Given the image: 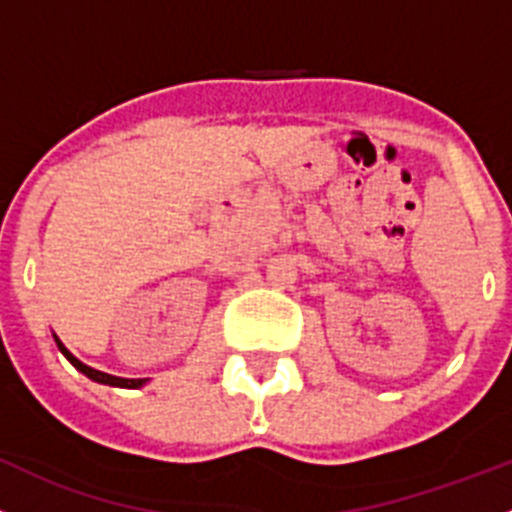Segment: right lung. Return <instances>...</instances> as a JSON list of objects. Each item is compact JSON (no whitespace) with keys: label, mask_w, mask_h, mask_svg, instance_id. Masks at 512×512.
<instances>
[{"label":"right lung","mask_w":512,"mask_h":512,"mask_svg":"<svg viewBox=\"0 0 512 512\" xmlns=\"http://www.w3.org/2000/svg\"><path fill=\"white\" fill-rule=\"evenodd\" d=\"M54 340H57V337H54ZM57 347L64 352V357H67V360L72 362V365L77 367L79 372H84V375L89 377V380H97V382H102V385H117V388H140V385H145V377H140V380H127V377H114V375H107V372L92 370V367H89V365L79 362L77 357H74L72 352H69L67 347H64L59 340H57Z\"/></svg>","instance_id":"1"}]
</instances>
